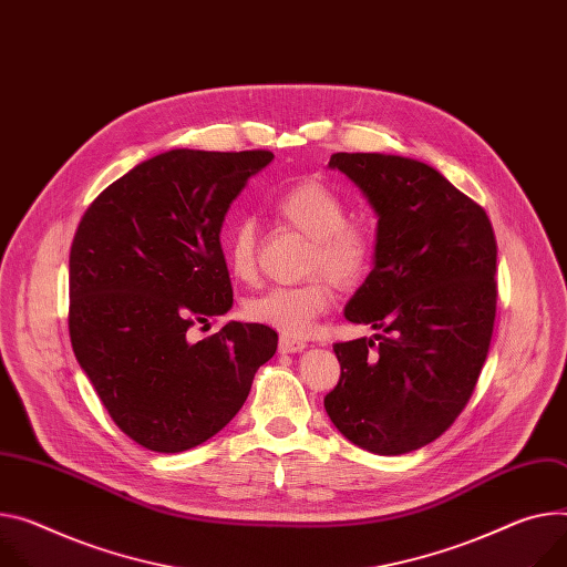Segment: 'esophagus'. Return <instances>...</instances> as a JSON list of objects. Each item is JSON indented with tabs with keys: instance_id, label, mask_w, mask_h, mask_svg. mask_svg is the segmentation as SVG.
Returning a JSON list of instances; mask_svg holds the SVG:
<instances>
[{
	"instance_id": "obj_1",
	"label": "esophagus",
	"mask_w": 567,
	"mask_h": 567,
	"mask_svg": "<svg viewBox=\"0 0 567 567\" xmlns=\"http://www.w3.org/2000/svg\"><path fill=\"white\" fill-rule=\"evenodd\" d=\"M303 347H307V342H303V340H297V338H290V336H281V338H279V352H281V354L301 352Z\"/></svg>"
}]
</instances>
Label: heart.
<instances>
[{"label": "heart", "mask_w": 567, "mask_h": 567, "mask_svg": "<svg viewBox=\"0 0 567 567\" xmlns=\"http://www.w3.org/2000/svg\"><path fill=\"white\" fill-rule=\"evenodd\" d=\"M272 208L279 220L309 238L301 270L320 277L258 292L245 301V313L258 324L299 338L307 336L329 309L331 290L326 278L336 288H350L363 279L372 260V238L363 227L347 223L344 199L322 182L292 184L275 199ZM227 260L238 279L254 277L256 229L247 217L236 220L227 231Z\"/></svg>", "instance_id": "heart-1"}]
</instances>
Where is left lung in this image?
I'll list each match as a JSON object with an SVG mask.
<instances>
[{"instance_id":"obj_1","label":"left lung","mask_w":567,"mask_h":567,"mask_svg":"<svg viewBox=\"0 0 567 567\" xmlns=\"http://www.w3.org/2000/svg\"><path fill=\"white\" fill-rule=\"evenodd\" d=\"M377 215L372 270L344 318L381 333L336 342L340 381L324 409L379 456L433 443L465 409L488 357L497 243L486 210L443 174L395 154L329 161Z\"/></svg>"}]
</instances>
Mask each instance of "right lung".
Returning a JSON list of instances; mask_svg holds the SVG:
<instances>
[{"label": "right lung", "instance_id": "right-lung-1", "mask_svg": "<svg viewBox=\"0 0 567 567\" xmlns=\"http://www.w3.org/2000/svg\"><path fill=\"white\" fill-rule=\"evenodd\" d=\"M272 152L169 150L138 163L83 213L70 249V340L113 422L177 454L206 443L245 404L277 331L227 322L234 307L220 229Z\"/></svg>", "mask_w": 567, "mask_h": 567}]
</instances>
